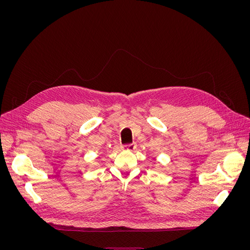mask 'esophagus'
I'll use <instances>...</instances> for the list:
<instances>
[{"label":"esophagus","instance_id":"1","mask_svg":"<svg viewBox=\"0 0 250 250\" xmlns=\"http://www.w3.org/2000/svg\"><path fill=\"white\" fill-rule=\"evenodd\" d=\"M123 148L127 149V150H133L135 148V144L134 143H130V144H125L123 145Z\"/></svg>","mask_w":250,"mask_h":250}]
</instances>
